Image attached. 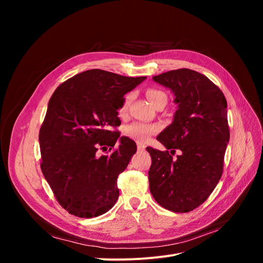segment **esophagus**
Wrapping results in <instances>:
<instances>
[{"mask_svg": "<svg viewBox=\"0 0 263 263\" xmlns=\"http://www.w3.org/2000/svg\"><path fill=\"white\" fill-rule=\"evenodd\" d=\"M137 148H138V151H144L146 147H145L144 145H141V144H138V145H137Z\"/></svg>", "mask_w": 263, "mask_h": 263, "instance_id": "34e87169", "label": "esophagus"}]
</instances>
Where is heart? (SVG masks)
Segmentation results:
<instances>
[{"label":"heart","instance_id":"heart-1","mask_svg":"<svg viewBox=\"0 0 263 263\" xmlns=\"http://www.w3.org/2000/svg\"><path fill=\"white\" fill-rule=\"evenodd\" d=\"M146 95L151 104H154V103L156 101H158L159 99H162V98L166 99V95L163 92L154 90V89L148 90L146 92ZM129 101H130V95L129 94L125 95V98L122 102V105H121V107H119V113L126 112V109H127V107H128V104H129ZM156 130H157V127L154 125L140 123V122H135V123H132L129 125L125 126L123 133L125 136H127L133 140H136L138 142H145L150 135L154 134Z\"/></svg>","mask_w":263,"mask_h":263}]
</instances>
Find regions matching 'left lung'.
Returning <instances> with one entry per match:
<instances>
[{
	"instance_id": "1",
	"label": "left lung",
	"mask_w": 263,
	"mask_h": 263,
	"mask_svg": "<svg viewBox=\"0 0 263 263\" xmlns=\"http://www.w3.org/2000/svg\"><path fill=\"white\" fill-rule=\"evenodd\" d=\"M168 87L178 105L172 123L157 139L169 151L147 147L151 156L149 189L159 205L187 213L206 201L220 180L229 141L227 102L208 77L190 69L153 77Z\"/></svg>"
}]
</instances>
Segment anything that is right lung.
Wrapping results in <instances>:
<instances>
[{
  "label": "right lung",
  "mask_w": 263,
  "mask_h": 263,
  "mask_svg": "<svg viewBox=\"0 0 263 263\" xmlns=\"http://www.w3.org/2000/svg\"><path fill=\"white\" fill-rule=\"evenodd\" d=\"M92 69L60 84L39 132L42 171L59 204L81 218L113 208L117 177L136 154V142L114 130L124 95L146 80ZM118 148L99 156V147Z\"/></svg>",
  "instance_id": "obj_1"
}]
</instances>
